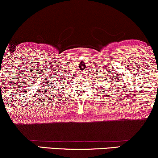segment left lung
I'll list each match as a JSON object with an SVG mask.
<instances>
[{"label":"left lung","instance_id":"1","mask_svg":"<svg viewBox=\"0 0 158 158\" xmlns=\"http://www.w3.org/2000/svg\"><path fill=\"white\" fill-rule=\"evenodd\" d=\"M111 88H112V87H111ZM112 89H113V88H112Z\"/></svg>","mask_w":158,"mask_h":158}]
</instances>
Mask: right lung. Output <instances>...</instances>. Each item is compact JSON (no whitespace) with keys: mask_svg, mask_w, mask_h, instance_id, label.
Wrapping results in <instances>:
<instances>
[{"mask_svg":"<svg viewBox=\"0 0 158 158\" xmlns=\"http://www.w3.org/2000/svg\"><path fill=\"white\" fill-rule=\"evenodd\" d=\"M58 81V80H57ZM56 82H58V81H56ZM59 83H60V82H59ZM56 84H57V83H56ZM53 90H54V89H53Z\"/></svg>","mask_w":158,"mask_h":158,"instance_id":"1","label":"right lung"}]
</instances>
